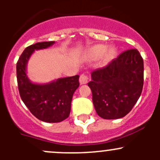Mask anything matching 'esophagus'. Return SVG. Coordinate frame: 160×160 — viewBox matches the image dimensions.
<instances>
[{"label":"esophagus","mask_w":160,"mask_h":160,"mask_svg":"<svg viewBox=\"0 0 160 160\" xmlns=\"http://www.w3.org/2000/svg\"><path fill=\"white\" fill-rule=\"evenodd\" d=\"M88 82V76L85 74H81L80 77V84H86Z\"/></svg>","instance_id":"obj_1"}]
</instances>
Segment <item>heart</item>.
Masks as SVG:
<instances>
[{"label": "heart", "instance_id": "1", "mask_svg": "<svg viewBox=\"0 0 160 160\" xmlns=\"http://www.w3.org/2000/svg\"><path fill=\"white\" fill-rule=\"evenodd\" d=\"M106 49H107V47H106V46H104V45H96V46H93L90 47V49H88V55L93 59H99L104 54V56L108 58V59L112 58L115 55L116 52L114 48H109L107 51H106ZM104 52L106 53H104Z\"/></svg>", "mask_w": 160, "mask_h": 160}]
</instances>
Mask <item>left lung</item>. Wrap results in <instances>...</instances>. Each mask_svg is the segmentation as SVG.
Returning <instances> with one entry per match:
<instances>
[{
  "label": "left lung",
  "mask_w": 160,
  "mask_h": 160,
  "mask_svg": "<svg viewBox=\"0 0 160 160\" xmlns=\"http://www.w3.org/2000/svg\"><path fill=\"white\" fill-rule=\"evenodd\" d=\"M91 79L88 86L97 114L104 119L125 117L142 90V57L137 49L126 50L106 67L93 70Z\"/></svg>",
  "instance_id": "8db88e82"
}]
</instances>
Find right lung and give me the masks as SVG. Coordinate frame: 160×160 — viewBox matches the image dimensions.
I'll list each match as a JSON object with an SVG mask.
<instances>
[{"label": "right lung", "instance_id": "right-lung-1", "mask_svg": "<svg viewBox=\"0 0 160 160\" xmlns=\"http://www.w3.org/2000/svg\"><path fill=\"white\" fill-rule=\"evenodd\" d=\"M54 43L42 42L28 46L16 66L18 86L22 101L35 117L49 123L60 122L69 117L72 95L80 85L79 75L59 78L44 84L34 83L28 79L26 67L34 51L46 49Z\"/></svg>", "mask_w": 160, "mask_h": 160}]
</instances>
